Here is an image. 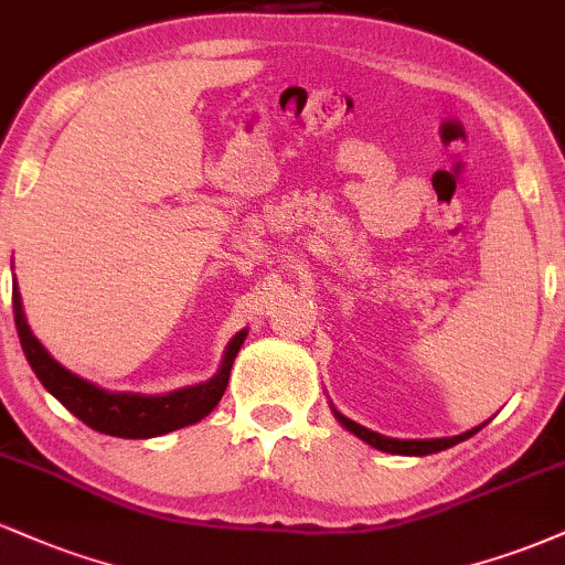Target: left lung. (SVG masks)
Listing matches in <instances>:
<instances>
[{
	"mask_svg": "<svg viewBox=\"0 0 565 565\" xmlns=\"http://www.w3.org/2000/svg\"><path fill=\"white\" fill-rule=\"evenodd\" d=\"M333 415H335V420L349 430V434H354L356 439L370 444V447L381 449V452H388V455H407V457H423V455L441 452V449H449V447H455V444L470 439L473 434H479L481 426H487V423H481V426L470 428V430H466V434L444 436V439H391V436H383V434H377V430L360 426V423H354L351 417L338 413L335 407H333Z\"/></svg>",
	"mask_w": 565,
	"mask_h": 565,
	"instance_id": "left-lung-1",
	"label": "left lung"
}]
</instances>
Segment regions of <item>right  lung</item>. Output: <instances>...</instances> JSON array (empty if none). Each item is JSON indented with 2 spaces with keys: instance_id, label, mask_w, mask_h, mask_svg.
<instances>
[{
  "instance_id": "add662e5",
  "label": "right lung",
  "mask_w": 565,
  "mask_h": 565,
  "mask_svg": "<svg viewBox=\"0 0 565 565\" xmlns=\"http://www.w3.org/2000/svg\"><path fill=\"white\" fill-rule=\"evenodd\" d=\"M12 311H15L20 347H23L25 360L42 381V386L86 426L99 430V434L118 436V439H152V436H163L169 430L203 420L227 391L232 362H235L237 351H241L245 335H248V330L235 333V338L227 343L216 375L209 377V381L169 391V394H135V391L99 388L97 383L63 367L39 343V338L31 333L23 315L18 282L12 288Z\"/></svg>"
}]
</instances>
